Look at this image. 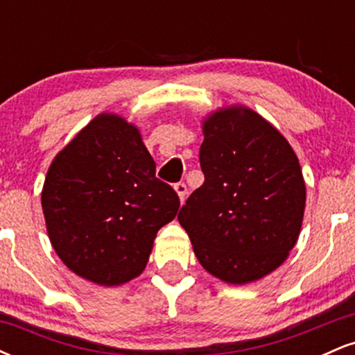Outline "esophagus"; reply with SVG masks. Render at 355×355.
<instances>
[{
	"label": "esophagus",
	"mask_w": 355,
	"mask_h": 355,
	"mask_svg": "<svg viewBox=\"0 0 355 355\" xmlns=\"http://www.w3.org/2000/svg\"><path fill=\"white\" fill-rule=\"evenodd\" d=\"M175 191H177V195H178V198H180V202L183 203L185 202V197H187V185L185 183H177V185H175Z\"/></svg>",
	"instance_id": "1"
}]
</instances>
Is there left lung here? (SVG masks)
I'll list each match as a JSON object with an SVG mask.
<instances>
[{
  "mask_svg": "<svg viewBox=\"0 0 355 355\" xmlns=\"http://www.w3.org/2000/svg\"><path fill=\"white\" fill-rule=\"evenodd\" d=\"M205 182L178 211L200 266L225 284L263 279L287 260L302 229L299 158L270 121L243 105L202 121Z\"/></svg>",
  "mask_w": 355,
  "mask_h": 355,
  "instance_id": "left-lung-1",
  "label": "left lung"
}]
</instances>
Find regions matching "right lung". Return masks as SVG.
Returning <instances> with one entry per match:
<instances>
[{"mask_svg": "<svg viewBox=\"0 0 355 355\" xmlns=\"http://www.w3.org/2000/svg\"><path fill=\"white\" fill-rule=\"evenodd\" d=\"M42 207L61 262L88 282L116 287L145 270L180 200L155 177L137 125L103 112L53 158Z\"/></svg>", "mask_w": 355, "mask_h": 355, "instance_id": "right-lung-1", "label": "right lung"}]
</instances>
